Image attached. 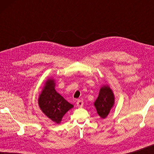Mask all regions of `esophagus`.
Wrapping results in <instances>:
<instances>
[{"mask_svg":"<svg viewBox=\"0 0 154 154\" xmlns=\"http://www.w3.org/2000/svg\"><path fill=\"white\" fill-rule=\"evenodd\" d=\"M76 105H77V106H79V107L83 106V100H78L76 102Z\"/></svg>","mask_w":154,"mask_h":154,"instance_id":"1","label":"esophagus"}]
</instances>
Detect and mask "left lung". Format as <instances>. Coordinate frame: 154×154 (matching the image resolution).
I'll return each mask as SVG.
<instances>
[{"label": "left lung", "instance_id": "8db88e82", "mask_svg": "<svg viewBox=\"0 0 154 154\" xmlns=\"http://www.w3.org/2000/svg\"><path fill=\"white\" fill-rule=\"evenodd\" d=\"M114 94L109 85L101 88L97 99L94 103L98 115L102 119H105L110 112L114 104Z\"/></svg>", "mask_w": 154, "mask_h": 154}]
</instances>
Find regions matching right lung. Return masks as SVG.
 Returning <instances> with one entry per match:
<instances>
[{"label":"right lung","instance_id":"obj_1","mask_svg":"<svg viewBox=\"0 0 154 154\" xmlns=\"http://www.w3.org/2000/svg\"><path fill=\"white\" fill-rule=\"evenodd\" d=\"M54 79H48L38 98L40 109L44 114L56 123H60L69 110L73 106L67 102L54 89Z\"/></svg>","mask_w":154,"mask_h":154}]
</instances>
